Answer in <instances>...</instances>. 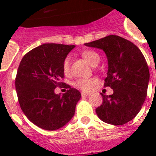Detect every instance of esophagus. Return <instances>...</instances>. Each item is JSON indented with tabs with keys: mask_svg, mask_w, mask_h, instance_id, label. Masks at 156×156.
<instances>
[{
	"mask_svg": "<svg viewBox=\"0 0 156 156\" xmlns=\"http://www.w3.org/2000/svg\"><path fill=\"white\" fill-rule=\"evenodd\" d=\"M90 94L89 93H86V92H82V96L83 97H86V96H89Z\"/></svg>",
	"mask_w": 156,
	"mask_h": 156,
	"instance_id": "34e87169",
	"label": "esophagus"
}]
</instances>
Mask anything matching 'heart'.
<instances>
[{"instance_id": "obj_1", "label": "heart", "mask_w": 156, "mask_h": 156, "mask_svg": "<svg viewBox=\"0 0 156 156\" xmlns=\"http://www.w3.org/2000/svg\"><path fill=\"white\" fill-rule=\"evenodd\" d=\"M82 55L91 66H94L95 64L100 62V55L94 51H84ZM69 68H70V58H69V56H67L64 60L63 62L64 73H68L69 71ZM95 82L96 81L95 78H80L76 81L75 86L77 87L80 88L81 90H89L91 89L93 86L95 85Z\"/></svg>"}]
</instances>
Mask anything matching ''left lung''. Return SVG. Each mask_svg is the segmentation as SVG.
Listing matches in <instances>:
<instances>
[{
	"instance_id": "1",
	"label": "left lung",
	"mask_w": 156,
	"mask_h": 156,
	"mask_svg": "<svg viewBox=\"0 0 156 156\" xmlns=\"http://www.w3.org/2000/svg\"><path fill=\"white\" fill-rule=\"evenodd\" d=\"M84 44L103 50L108 59L104 86L110 87L113 94L100 93L103 103L95 109L99 118L114 126L133 120L145 101L150 80L148 66L140 49L130 41L114 35Z\"/></svg>"
}]
</instances>
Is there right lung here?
I'll list each match as a JSON object with an SVG mask.
<instances>
[{"label": "right lung", "mask_w": 156, "mask_h": 156, "mask_svg": "<svg viewBox=\"0 0 156 156\" xmlns=\"http://www.w3.org/2000/svg\"><path fill=\"white\" fill-rule=\"evenodd\" d=\"M74 45L44 44L23 56L18 66L15 87L23 113L46 130L66 126L75 113L81 93L68 86L61 95L55 88L64 84L63 62Z\"/></svg>", "instance_id": "right-lung-1"}]
</instances>
